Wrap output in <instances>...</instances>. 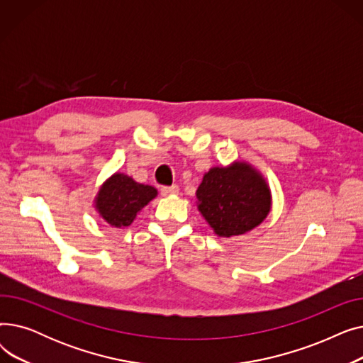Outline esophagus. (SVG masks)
<instances>
[{
    "instance_id": "1",
    "label": "esophagus",
    "mask_w": 363,
    "mask_h": 363,
    "mask_svg": "<svg viewBox=\"0 0 363 363\" xmlns=\"http://www.w3.org/2000/svg\"><path fill=\"white\" fill-rule=\"evenodd\" d=\"M162 196H175L179 193V186L178 185H170V186H162L160 188Z\"/></svg>"
}]
</instances>
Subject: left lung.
Returning <instances> with one entry per match:
<instances>
[{
	"label": "left lung",
	"instance_id": "8db88e82",
	"mask_svg": "<svg viewBox=\"0 0 363 363\" xmlns=\"http://www.w3.org/2000/svg\"><path fill=\"white\" fill-rule=\"evenodd\" d=\"M199 211L219 237L253 230L271 211V193L264 179L245 163L213 167L197 189Z\"/></svg>",
	"mask_w": 363,
	"mask_h": 363
}]
</instances>
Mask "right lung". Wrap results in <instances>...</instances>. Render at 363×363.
I'll use <instances>...</instances> for the list:
<instances>
[{
	"mask_svg": "<svg viewBox=\"0 0 363 363\" xmlns=\"http://www.w3.org/2000/svg\"><path fill=\"white\" fill-rule=\"evenodd\" d=\"M156 196L155 186L143 185L126 175L116 174L101 186L95 204L107 223L123 228L130 225L141 208Z\"/></svg>",
	"mask_w": 363,
	"mask_h": 363,
	"instance_id": "right-lung-1",
	"label": "right lung"
}]
</instances>
